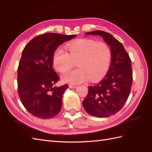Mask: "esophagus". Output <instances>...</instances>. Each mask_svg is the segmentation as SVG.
<instances>
[{"label":"esophagus","instance_id":"1","mask_svg":"<svg viewBox=\"0 0 152 152\" xmlns=\"http://www.w3.org/2000/svg\"><path fill=\"white\" fill-rule=\"evenodd\" d=\"M76 86L75 85H73V84H69V88H72V89H75L76 88Z\"/></svg>","mask_w":152,"mask_h":152}]
</instances>
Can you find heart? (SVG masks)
<instances>
[{
  "label": "heart",
  "instance_id": "obj_1",
  "mask_svg": "<svg viewBox=\"0 0 152 152\" xmlns=\"http://www.w3.org/2000/svg\"><path fill=\"white\" fill-rule=\"evenodd\" d=\"M66 51L57 49L53 56V66L57 72L69 70L75 63L78 69L64 74V82L79 83L88 78L91 81L101 79L110 66L112 53L109 46L93 39H80L67 44Z\"/></svg>",
  "mask_w": 152,
  "mask_h": 152
}]
</instances>
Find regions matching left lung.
<instances>
[{"label":"left lung","mask_w":152,"mask_h":152,"mask_svg":"<svg viewBox=\"0 0 152 152\" xmlns=\"http://www.w3.org/2000/svg\"><path fill=\"white\" fill-rule=\"evenodd\" d=\"M86 34L101 36L110 47L112 59L109 70L102 80L88 87L83 106L92 116L109 117L120 110L129 96L133 83L131 60L122 44L112 34L102 31Z\"/></svg>","instance_id":"obj_1"}]
</instances>
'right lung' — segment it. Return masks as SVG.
<instances>
[{
  "label": "right lung",
  "instance_id": "1",
  "mask_svg": "<svg viewBox=\"0 0 152 152\" xmlns=\"http://www.w3.org/2000/svg\"><path fill=\"white\" fill-rule=\"evenodd\" d=\"M75 37L44 33L33 38L23 50L18 69V92L32 115L50 119L59 113L63 95L69 86H54L59 77L53 69V56L59 45Z\"/></svg>",
  "mask_w": 152,
  "mask_h": 152
}]
</instances>
